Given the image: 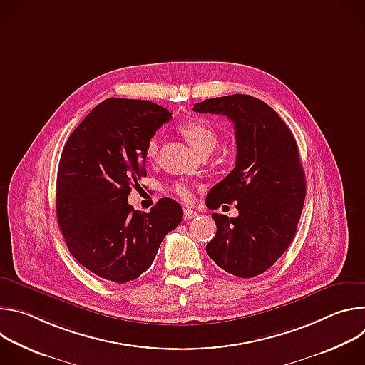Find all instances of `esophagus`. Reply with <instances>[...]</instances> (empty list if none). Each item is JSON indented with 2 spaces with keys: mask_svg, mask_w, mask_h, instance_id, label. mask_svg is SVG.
I'll use <instances>...</instances> for the list:
<instances>
[{
  "mask_svg": "<svg viewBox=\"0 0 365 365\" xmlns=\"http://www.w3.org/2000/svg\"><path fill=\"white\" fill-rule=\"evenodd\" d=\"M195 217H197V212H196V211H193V210H185V211H183V218H185V221L192 220V218H195Z\"/></svg>",
  "mask_w": 365,
  "mask_h": 365,
  "instance_id": "obj_1",
  "label": "esophagus"
}]
</instances>
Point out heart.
I'll list each match as a JSON object with an SVG mask.
<instances>
[{
  "label": "heart",
  "instance_id": "heart-1",
  "mask_svg": "<svg viewBox=\"0 0 365 365\" xmlns=\"http://www.w3.org/2000/svg\"><path fill=\"white\" fill-rule=\"evenodd\" d=\"M179 131L186 138V141L199 153H211L218 144V134L212 125L200 120H189L180 124ZM159 153V141L155 137L147 140L144 147V158L147 162H154ZM172 190L176 196L183 200L192 197V186L187 182H176L172 186Z\"/></svg>",
  "mask_w": 365,
  "mask_h": 365
}]
</instances>
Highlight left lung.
<instances>
[{
	"label": "left lung",
	"mask_w": 365,
	"mask_h": 365,
	"mask_svg": "<svg viewBox=\"0 0 365 365\" xmlns=\"http://www.w3.org/2000/svg\"><path fill=\"white\" fill-rule=\"evenodd\" d=\"M200 114L227 115L235 128L237 162L206 197L211 210L237 202L238 217L212 214L206 252L230 274L250 279L269 270L290 245L306 195L296 140L262 99L227 95L195 103Z\"/></svg>",
	"instance_id": "left-lung-1"
}]
</instances>
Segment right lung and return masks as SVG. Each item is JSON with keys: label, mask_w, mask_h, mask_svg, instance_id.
Listing matches in <instances>:
<instances>
[{"label": "right lung", "mask_w": 365, "mask_h": 365, "mask_svg": "<svg viewBox=\"0 0 365 365\" xmlns=\"http://www.w3.org/2000/svg\"><path fill=\"white\" fill-rule=\"evenodd\" d=\"M172 114L158 103L110 98L68 138L58 169L56 214L65 242L93 274L135 280L153 263L182 206L162 197L148 214L128 205L131 186L145 176L144 147Z\"/></svg>", "instance_id": "obj_1"}]
</instances>
